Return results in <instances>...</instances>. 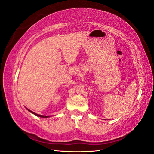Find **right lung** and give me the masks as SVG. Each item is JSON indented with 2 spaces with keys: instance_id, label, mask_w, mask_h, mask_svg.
I'll return each instance as SVG.
<instances>
[{
  "instance_id": "add662e5",
  "label": "right lung",
  "mask_w": 154,
  "mask_h": 154,
  "mask_svg": "<svg viewBox=\"0 0 154 154\" xmlns=\"http://www.w3.org/2000/svg\"><path fill=\"white\" fill-rule=\"evenodd\" d=\"M26 109H27V110H28L29 112H30L31 113L33 114H35V116H38V117H40V118H48L51 117L50 116H43V115H40V114H36V113L33 112L31 111V110H29V109H27V108H26Z\"/></svg>"
}]
</instances>
